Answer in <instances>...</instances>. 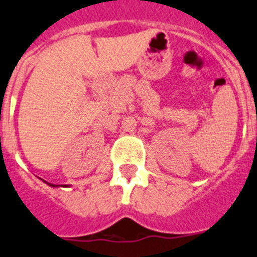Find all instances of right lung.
<instances>
[{
    "label": "right lung",
    "instance_id": "add662e5",
    "mask_svg": "<svg viewBox=\"0 0 257 257\" xmlns=\"http://www.w3.org/2000/svg\"><path fill=\"white\" fill-rule=\"evenodd\" d=\"M44 183H47V182H45V180H44ZM47 184H48V185H49V187H60V185H56V184H51V183H47ZM62 187H68V185H62Z\"/></svg>",
    "mask_w": 257,
    "mask_h": 257
}]
</instances>
